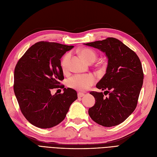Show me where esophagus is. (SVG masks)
<instances>
[{
  "label": "esophagus",
  "mask_w": 157,
  "mask_h": 157,
  "mask_svg": "<svg viewBox=\"0 0 157 157\" xmlns=\"http://www.w3.org/2000/svg\"><path fill=\"white\" fill-rule=\"evenodd\" d=\"M77 95H78V98H82V97H83L84 96V94L81 93V92H78Z\"/></svg>",
  "instance_id": "34e87169"
}]
</instances>
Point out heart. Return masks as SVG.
I'll list each match as a JSON object with an SVG mask.
<instances>
[{"label":"heart","instance_id":"b5f03b06","mask_svg":"<svg viewBox=\"0 0 157 157\" xmlns=\"http://www.w3.org/2000/svg\"><path fill=\"white\" fill-rule=\"evenodd\" d=\"M80 55L88 63H92L97 58V54L91 48H84L80 52ZM71 58V54H66L61 61V67L63 72H67L69 69V62ZM96 79L92 75H75L69 78L67 80L68 86L78 90V91H85L91 87L95 83Z\"/></svg>","mask_w":157,"mask_h":157}]
</instances>
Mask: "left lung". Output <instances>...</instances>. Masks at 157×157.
<instances>
[{
	"label": "left lung",
	"instance_id": "8db88e82",
	"mask_svg": "<svg viewBox=\"0 0 157 157\" xmlns=\"http://www.w3.org/2000/svg\"><path fill=\"white\" fill-rule=\"evenodd\" d=\"M85 44L105 52L109 59L106 73L96 85L98 89L105 91L104 94L90 92L96 103L89 109V115L103 126L120 124L137 107L144 82L140 59L134 51L113 37Z\"/></svg>",
	"mask_w": 157,
	"mask_h": 157
}]
</instances>
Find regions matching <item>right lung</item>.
Segmentation results:
<instances>
[{"instance_id": "add662e5", "label": "right lung", "mask_w": 157, "mask_h": 157, "mask_svg": "<svg viewBox=\"0 0 157 157\" xmlns=\"http://www.w3.org/2000/svg\"><path fill=\"white\" fill-rule=\"evenodd\" d=\"M73 46L40 41L18 60L14 69L13 91L22 114L31 124L50 128L64 120L70 105L77 99L72 88L52 95L54 88H63L60 59Z\"/></svg>"}]
</instances>
